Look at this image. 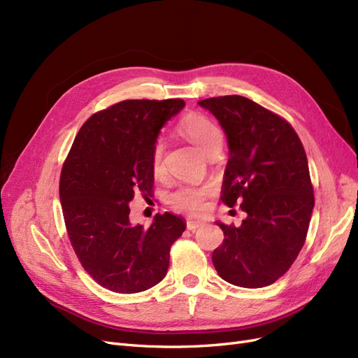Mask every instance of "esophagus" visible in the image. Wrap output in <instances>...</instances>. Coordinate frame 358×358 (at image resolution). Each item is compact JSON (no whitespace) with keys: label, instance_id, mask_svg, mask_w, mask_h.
I'll return each instance as SVG.
<instances>
[{"label":"esophagus","instance_id":"obj_1","mask_svg":"<svg viewBox=\"0 0 358 358\" xmlns=\"http://www.w3.org/2000/svg\"><path fill=\"white\" fill-rule=\"evenodd\" d=\"M203 224H204V223H203L201 220H188V222H187L188 231H192V232H195L196 229H199Z\"/></svg>","mask_w":358,"mask_h":358}]
</instances>
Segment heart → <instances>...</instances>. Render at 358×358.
<instances>
[{
	"label": "heart",
	"mask_w": 358,
	"mask_h": 358,
	"mask_svg": "<svg viewBox=\"0 0 358 358\" xmlns=\"http://www.w3.org/2000/svg\"><path fill=\"white\" fill-rule=\"evenodd\" d=\"M180 131L187 136L192 144L201 150L206 155L217 145H222V132L217 124L211 122L208 117L201 114H191L185 117L180 123ZM152 171L155 175H160L163 171V144L159 141L152 150ZM206 189L183 187L171 195L170 201L176 208L188 213H196L204 206Z\"/></svg>",
	"instance_id": "heart-1"
}]
</instances>
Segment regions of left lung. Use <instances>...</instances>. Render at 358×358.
Listing matches in <instances>:
<instances>
[{
	"label": "left lung",
	"instance_id": "8db88e82",
	"mask_svg": "<svg viewBox=\"0 0 358 358\" xmlns=\"http://www.w3.org/2000/svg\"><path fill=\"white\" fill-rule=\"evenodd\" d=\"M226 135L229 160L222 201L241 204V226L222 222L224 239L213 264L226 282L262 288L295 262L307 236L314 195L304 147L292 126L239 95L198 101Z\"/></svg>",
	"mask_w": 358,
	"mask_h": 358
}]
</instances>
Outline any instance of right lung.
<instances>
[{"label":"right lung","instance_id":"add662e5","mask_svg":"<svg viewBox=\"0 0 358 358\" xmlns=\"http://www.w3.org/2000/svg\"><path fill=\"white\" fill-rule=\"evenodd\" d=\"M183 99H126L83 123L60 178L67 234L92 279L113 292L135 294L163 280L170 247L185 222L155 214L148 229L131 223L136 194L152 196V150Z\"/></svg>","mask_w":358,"mask_h":358}]
</instances>
